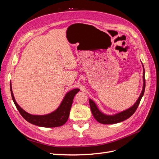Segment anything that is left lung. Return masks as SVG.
<instances>
[{"mask_svg":"<svg viewBox=\"0 0 159 159\" xmlns=\"http://www.w3.org/2000/svg\"><path fill=\"white\" fill-rule=\"evenodd\" d=\"M145 69L143 67V88L142 92L139 96V99H137V102L134 104L133 107L129 108L124 111H122L118 114H116L115 115H106L103 113H102L98 109V108L96 106L95 103L93 102L91 99H89V105L90 108L91 110V112L93 115L94 118L97 120V121L102 124H114L117 123L119 122H121L127 119L130 117H131L133 115V113L135 112L137 110L139 103H140L141 100L142 99V97L144 95V92H145Z\"/></svg>","mask_w":159,"mask_h":159,"instance_id":"left-lung-1","label":"left lung"}]
</instances>
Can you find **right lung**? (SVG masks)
<instances>
[{
	"label": "right lung",
	"mask_w": 159,
	"mask_h": 159,
	"mask_svg": "<svg viewBox=\"0 0 159 159\" xmlns=\"http://www.w3.org/2000/svg\"><path fill=\"white\" fill-rule=\"evenodd\" d=\"M11 96L16 107L22 116L28 122L42 127H56L64 125L70 115V109L75 95L80 91L79 89H74L67 93L63 101L55 111L46 115H32L24 111L16 102L12 91L11 83L10 84Z\"/></svg>",
	"instance_id": "1"
}]
</instances>
